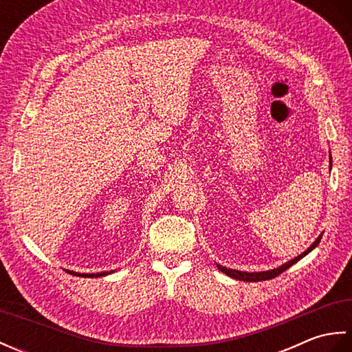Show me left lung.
Masks as SVG:
<instances>
[{"label":"left lung","instance_id":"obj_1","mask_svg":"<svg viewBox=\"0 0 352 352\" xmlns=\"http://www.w3.org/2000/svg\"><path fill=\"white\" fill-rule=\"evenodd\" d=\"M330 169H331V154H330ZM320 237H322V234H320L315 242H313L307 250H305L302 254H300V256H296L295 258H292L289 261H286V263H283L281 266L278 267H274V269H269V271H261V272H245V271H237V269H228L226 266H221V265H216L218 266V269L221 272H223L226 275L231 276V278L234 280H239V281H265V280H271V278H275L276 275L283 274L286 269H289L292 265H295L298 260H301L302 257L307 256L309 252H311L313 250L316 248L318 243L320 242Z\"/></svg>","mask_w":352,"mask_h":352}]
</instances>
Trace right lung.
<instances>
[{"instance_id": "add662e5", "label": "right lung", "mask_w": 352, "mask_h": 352, "mask_svg": "<svg viewBox=\"0 0 352 352\" xmlns=\"http://www.w3.org/2000/svg\"><path fill=\"white\" fill-rule=\"evenodd\" d=\"M69 272V271H68ZM115 271H110V272H96V274H80V272H74L71 271V275H77V276H85V278H98V276H106L109 274H113Z\"/></svg>"}]
</instances>
